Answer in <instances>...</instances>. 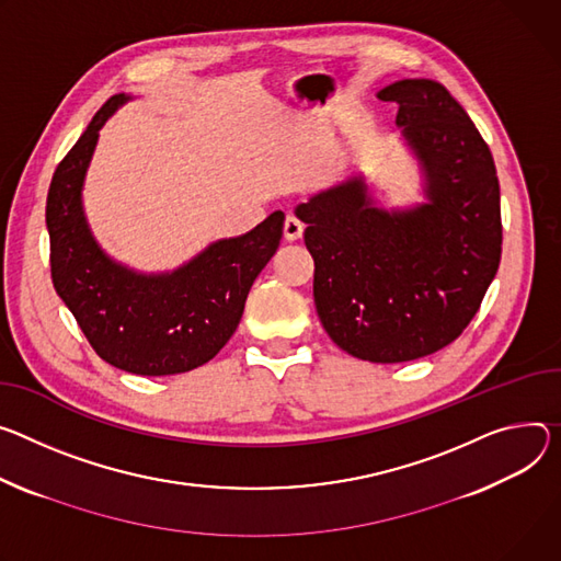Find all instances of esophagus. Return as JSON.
<instances>
[{
    "instance_id": "34e87169",
    "label": "esophagus",
    "mask_w": 561,
    "mask_h": 561,
    "mask_svg": "<svg viewBox=\"0 0 561 561\" xmlns=\"http://www.w3.org/2000/svg\"><path fill=\"white\" fill-rule=\"evenodd\" d=\"M301 232H304V224L295 215H288L284 221V237L288 241H297L301 237Z\"/></svg>"
}]
</instances>
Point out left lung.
I'll list each match as a JSON object with an SVG mask.
<instances>
[{
    "label": "left lung",
    "instance_id": "obj_1",
    "mask_svg": "<svg viewBox=\"0 0 561 561\" xmlns=\"http://www.w3.org/2000/svg\"><path fill=\"white\" fill-rule=\"evenodd\" d=\"M425 176V203L376 208L363 174L299 203L329 337L353 358L393 365L447 346L477 316L501 262V196L490 147L434 80L378 91Z\"/></svg>",
    "mask_w": 561,
    "mask_h": 561
}]
</instances>
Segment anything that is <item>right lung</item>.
Returning <instances> with one entry per match:
<instances>
[{
	"label": "right lung",
	"mask_w": 561,
	"mask_h": 561,
	"mask_svg": "<svg viewBox=\"0 0 561 561\" xmlns=\"http://www.w3.org/2000/svg\"><path fill=\"white\" fill-rule=\"evenodd\" d=\"M110 98L60 161L46 196L50 277L93 351L136 376H174L213 360L239 327L248 290L277 252L284 213L221 239L172 273L142 275L114 262L89 230L82 185Z\"/></svg>",
	"instance_id": "right-lung-1"
}]
</instances>
